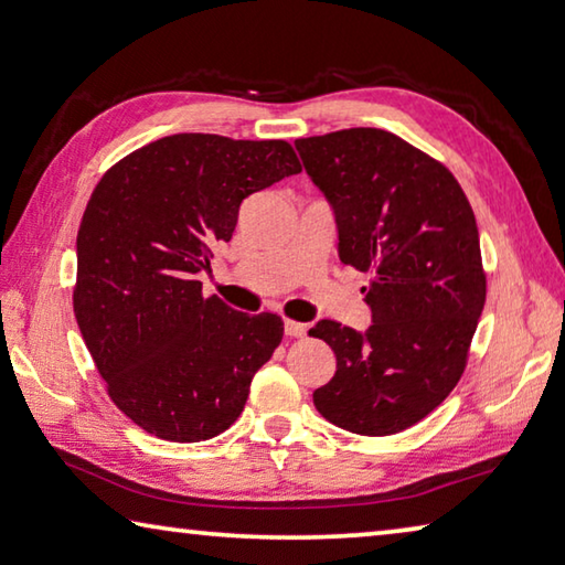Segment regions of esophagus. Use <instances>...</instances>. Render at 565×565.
Listing matches in <instances>:
<instances>
[{"label": "esophagus", "instance_id": "34e87169", "mask_svg": "<svg viewBox=\"0 0 565 565\" xmlns=\"http://www.w3.org/2000/svg\"><path fill=\"white\" fill-rule=\"evenodd\" d=\"M284 331H286V337H291V339H301V337H306V323L286 319V321H284Z\"/></svg>", "mask_w": 565, "mask_h": 565}]
</instances>
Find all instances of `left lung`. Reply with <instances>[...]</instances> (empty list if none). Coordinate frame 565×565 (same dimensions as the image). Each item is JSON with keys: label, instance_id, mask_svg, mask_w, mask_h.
<instances>
[{"label": "left lung", "instance_id": "left-lung-1", "mask_svg": "<svg viewBox=\"0 0 565 565\" xmlns=\"http://www.w3.org/2000/svg\"><path fill=\"white\" fill-rule=\"evenodd\" d=\"M306 174L333 206L339 259L371 274L374 323L323 319L309 337L337 353L313 391L333 426L391 436L418 424L461 379L486 303L473 209L441 161L371 127L296 139Z\"/></svg>", "mask_w": 565, "mask_h": 565}]
</instances>
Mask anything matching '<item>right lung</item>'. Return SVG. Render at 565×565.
<instances>
[{"label": "right lung", "mask_w": 565, "mask_h": 565, "mask_svg": "<svg viewBox=\"0 0 565 565\" xmlns=\"http://www.w3.org/2000/svg\"><path fill=\"white\" fill-rule=\"evenodd\" d=\"M284 139L174 134L117 161L76 234L74 317L114 404L147 434L214 438L281 343L276 313L204 296L199 271L254 191L299 174Z\"/></svg>", "instance_id": "right-lung-1"}]
</instances>
